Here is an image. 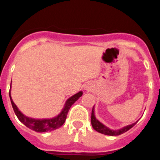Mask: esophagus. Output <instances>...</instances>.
I'll return each instance as SVG.
<instances>
[{
  "mask_svg": "<svg viewBox=\"0 0 160 160\" xmlns=\"http://www.w3.org/2000/svg\"><path fill=\"white\" fill-rule=\"evenodd\" d=\"M91 90V87L90 86H87V87H85V90H87V91H90Z\"/></svg>",
  "mask_w": 160,
  "mask_h": 160,
  "instance_id": "34e87169",
  "label": "esophagus"
}]
</instances>
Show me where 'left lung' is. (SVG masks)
<instances>
[{"label":"left lung","mask_w":160,"mask_h":160,"mask_svg":"<svg viewBox=\"0 0 160 160\" xmlns=\"http://www.w3.org/2000/svg\"><path fill=\"white\" fill-rule=\"evenodd\" d=\"M136 121L135 122L132 124H130V125L126 126L123 128H120L118 130H112L110 129L109 128H107V126H105L104 124L102 123L101 122H99L98 120L96 118L95 114H94V106L93 107L92 109V113H91V124H92V127L96 131L101 133V134H104L106 135H111V136H116V135H119L121 134H123V133L127 132L128 131H129L131 128H132L135 124L137 123Z\"/></svg>","instance_id":"left-lung-1"}]
</instances>
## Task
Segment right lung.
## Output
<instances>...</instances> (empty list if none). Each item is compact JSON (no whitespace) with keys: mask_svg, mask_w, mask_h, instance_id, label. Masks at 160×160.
I'll return each instance as SVG.
<instances>
[{"mask_svg":"<svg viewBox=\"0 0 160 160\" xmlns=\"http://www.w3.org/2000/svg\"><path fill=\"white\" fill-rule=\"evenodd\" d=\"M11 84H12V82H11ZM82 91H79L78 93L69 98L66 100L64 107L62 108L60 114L52 118H32L25 116L23 113L19 111V109L18 108L16 104L12 101V97H11V89L9 90V98H10V101L12 103V107L13 108L14 112L16 114L18 119L24 125L26 126L29 129L36 131V132H46V131H51L58 129L64 124L66 116H67V113L70 110V107L82 95Z\"/></svg>","mask_w":160,"mask_h":160,"instance_id":"right-lung-1","label":"right lung"}]
</instances>
